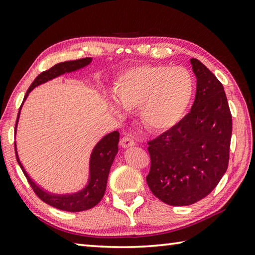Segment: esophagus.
Wrapping results in <instances>:
<instances>
[{"instance_id": "esophagus-1", "label": "esophagus", "mask_w": 255, "mask_h": 255, "mask_svg": "<svg viewBox=\"0 0 255 255\" xmlns=\"http://www.w3.org/2000/svg\"><path fill=\"white\" fill-rule=\"evenodd\" d=\"M135 145H136L135 140L128 136L123 137L122 140H120V146H122L123 148H128V147H131V146H135Z\"/></svg>"}]
</instances>
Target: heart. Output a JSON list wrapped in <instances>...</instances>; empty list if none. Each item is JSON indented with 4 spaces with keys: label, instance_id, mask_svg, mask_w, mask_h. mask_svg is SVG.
<instances>
[{
    "label": "heart",
    "instance_id": "1",
    "mask_svg": "<svg viewBox=\"0 0 255 255\" xmlns=\"http://www.w3.org/2000/svg\"><path fill=\"white\" fill-rule=\"evenodd\" d=\"M195 91V79L187 68L139 65L118 76L112 96L124 110L139 109V119L145 129L164 132L182 120ZM114 110L120 114L117 108Z\"/></svg>",
    "mask_w": 255,
    "mask_h": 255
}]
</instances>
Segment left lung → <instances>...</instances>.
<instances>
[{"instance_id":"8db88e82","label":"left lung","mask_w":255,"mask_h":255,"mask_svg":"<svg viewBox=\"0 0 255 255\" xmlns=\"http://www.w3.org/2000/svg\"><path fill=\"white\" fill-rule=\"evenodd\" d=\"M197 92L189 114L148 143L146 178L155 197L171 206H189L208 196L230 159L232 115L224 86L200 60L190 59Z\"/></svg>"}]
</instances>
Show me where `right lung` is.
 Wrapping results in <instances>:
<instances>
[{"label": "right lung", "mask_w": 255, "mask_h": 255, "mask_svg": "<svg viewBox=\"0 0 255 255\" xmlns=\"http://www.w3.org/2000/svg\"><path fill=\"white\" fill-rule=\"evenodd\" d=\"M92 63L91 57H86L82 59L76 60H70V62H63L58 63L54 65L48 71L42 72L41 74L36 77V80L32 82L30 85L27 93H25L22 105L20 107L18 118H16L15 124V133L16 129H18V123L20 118V111L22 108L24 101L27 100L29 93L32 91L34 88L38 85L44 84L46 82L51 81L58 77L60 75L66 74V73H73L82 68L86 67ZM118 143H119V132L112 131L108 135L103 136L100 140L98 141L97 145L94 146L91 155H90L89 161V178L88 182L83 188L76 192L71 193H54L46 190L38 184L36 181L31 179V176L25 171L23 164L21 163L18 148H16L15 144V156L16 161H18L21 170L28 179V182L31 185L33 191L36 195L40 198L42 201L46 204L55 207V208L71 211V213H76V211H84L88 209L93 208L94 206L98 205L99 202L105 196L106 189H107V182L108 176H109V172L111 169L112 163L115 161L116 155L118 153Z\"/></svg>", "instance_id": "obj_1"}]
</instances>
